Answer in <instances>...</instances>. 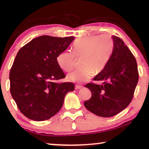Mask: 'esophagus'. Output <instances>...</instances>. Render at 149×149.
Instances as JSON below:
<instances>
[{"label":"esophagus","instance_id":"obj_1","mask_svg":"<svg viewBox=\"0 0 149 149\" xmlns=\"http://www.w3.org/2000/svg\"><path fill=\"white\" fill-rule=\"evenodd\" d=\"M82 87H83V85H75V88H76L77 89H81Z\"/></svg>","mask_w":149,"mask_h":149}]
</instances>
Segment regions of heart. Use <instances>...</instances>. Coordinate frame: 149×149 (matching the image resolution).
Here are the masks:
<instances>
[{
	"mask_svg": "<svg viewBox=\"0 0 149 149\" xmlns=\"http://www.w3.org/2000/svg\"><path fill=\"white\" fill-rule=\"evenodd\" d=\"M72 52L66 50L60 53L56 60L60 68L66 72L74 68L75 57L82 58V68L70 73L69 81L82 83L88 81L93 74L101 72L107 64L114 49V40L111 35L102 34L99 36H87L73 42Z\"/></svg>",
	"mask_w": 149,
	"mask_h": 149,
	"instance_id": "b5f03b06",
	"label": "heart"
}]
</instances>
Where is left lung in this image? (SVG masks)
<instances>
[{"mask_svg":"<svg viewBox=\"0 0 149 149\" xmlns=\"http://www.w3.org/2000/svg\"><path fill=\"white\" fill-rule=\"evenodd\" d=\"M114 49L104 70L93 80L104 81L103 85H85L91 97L84 102L89 111L102 117H111L125 109L132 100L139 74L137 62L127 45L113 36Z\"/></svg>","mask_w":149,"mask_h":149,"instance_id":"1","label":"left lung"}]
</instances>
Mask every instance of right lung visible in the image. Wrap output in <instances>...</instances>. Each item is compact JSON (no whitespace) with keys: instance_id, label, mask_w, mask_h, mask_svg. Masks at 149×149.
<instances>
[{"instance_id":"1","label":"right lung","mask_w":149,"mask_h":149,"mask_svg":"<svg viewBox=\"0 0 149 149\" xmlns=\"http://www.w3.org/2000/svg\"><path fill=\"white\" fill-rule=\"evenodd\" d=\"M74 39L40 36L17 52L10 70V92L20 112L28 119L45 121L62 108L65 95L74 89L70 82L55 83L65 78L57 56Z\"/></svg>"}]
</instances>
